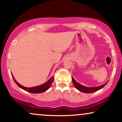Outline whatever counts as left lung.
Instances as JSON below:
<instances>
[{"label":"left lung","mask_w":122,"mask_h":122,"mask_svg":"<svg viewBox=\"0 0 122 122\" xmlns=\"http://www.w3.org/2000/svg\"><path fill=\"white\" fill-rule=\"evenodd\" d=\"M72 81L73 84L74 85L75 87L76 88V89H77L78 91H79L80 92H81L85 93H91L95 92L97 91L98 90H100L102 89V88H103L107 84V83H108L107 81V82L105 83V84L99 86H96V87H87V86H83V85L79 84V83H78V82H76V81H75L74 78H73V76Z\"/></svg>","instance_id":"left-lung-1"}]
</instances>
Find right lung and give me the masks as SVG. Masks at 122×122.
<instances>
[{
	"mask_svg": "<svg viewBox=\"0 0 122 122\" xmlns=\"http://www.w3.org/2000/svg\"><path fill=\"white\" fill-rule=\"evenodd\" d=\"M11 76H12V77L14 79V81L16 84H17L18 86H19L20 88H21V89L24 90L26 92H28L31 93H41L43 92H44L47 91V90L49 89L51 86V84H52L53 81H54V76H51V77L50 78V79L48 80V81L46 82L44 84L41 85V86H34V87H31V88H27L25 87V86H21L18 83L17 81H15V79H14V76L11 74Z\"/></svg>",
	"mask_w": 122,
	"mask_h": 122,
	"instance_id": "1",
	"label": "right lung"
}]
</instances>
